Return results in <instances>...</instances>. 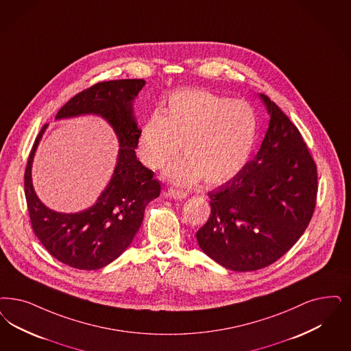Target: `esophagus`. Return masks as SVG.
Instances as JSON below:
<instances>
[{"label": "esophagus", "mask_w": 351, "mask_h": 351, "mask_svg": "<svg viewBox=\"0 0 351 351\" xmlns=\"http://www.w3.org/2000/svg\"><path fill=\"white\" fill-rule=\"evenodd\" d=\"M166 197L169 198H173V199H182L186 197V193L182 192L180 189H175V188H169L166 192H165Z\"/></svg>", "instance_id": "34e87169"}]
</instances>
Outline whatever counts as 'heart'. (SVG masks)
Instances as JSON below:
<instances>
[{"mask_svg":"<svg viewBox=\"0 0 351 351\" xmlns=\"http://www.w3.org/2000/svg\"><path fill=\"white\" fill-rule=\"evenodd\" d=\"M258 134L253 108L240 99L206 89H184L169 97L159 115L146 121L138 136V154L149 169L165 167L180 145L185 158L166 178L175 184L232 180L247 163Z\"/></svg>","mask_w":351,"mask_h":351,"instance_id":"heart-1","label":"heart"}]
</instances>
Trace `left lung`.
Listing matches in <instances>:
<instances>
[{
    "label": "left lung",
    "mask_w": 351,
    "mask_h": 351,
    "mask_svg": "<svg viewBox=\"0 0 351 351\" xmlns=\"http://www.w3.org/2000/svg\"><path fill=\"white\" fill-rule=\"evenodd\" d=\"M269 123L261 149L230 182L208 193L211 214L195 237L232 271L269 266L300 240L314 214L317 172L298 128L261 95Z\"/></svg>",
    "instance_id": "left-lung-1"
}]
</instances>
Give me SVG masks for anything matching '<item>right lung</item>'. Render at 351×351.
Masks as SVG:
<instances>
[{
  "instance_id": "obj_1",
  "label": "right lung",
  "mask_w": 351,
  "mask_h": 351,
  "mask_svg": "<svg viewBox=\"0 0 351 351\" xmlns=\"http://www.w3.org/2000/svg\"><path fill=\"white\" fill-rule=\"evenodd\" d=\"M144 85L143 79L98 83L73 97L56 117L98 115L118 137L117 166L95 205L73 214L57 213L44 205L34 189L32 162L47 125L32 146L25 173L32 230L49 253L67 266L92 271L115 261L140 230L146 205L160 193V182L153 179V171L143 166L134 152L141 130L133 115V101Z\"/></svg>"
}]
</instances>
